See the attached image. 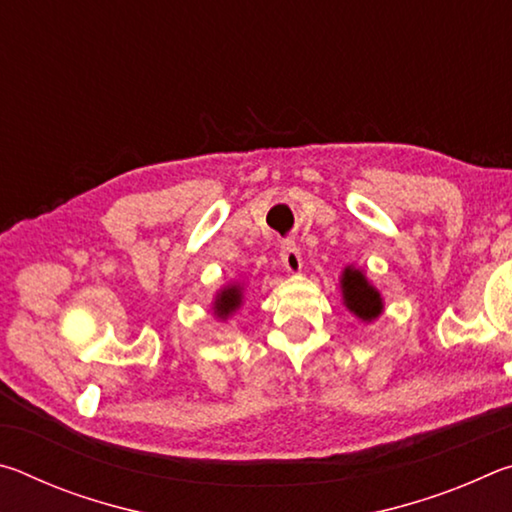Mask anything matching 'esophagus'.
Segmentation results:
<instances>
[{"mask_svg": "<svg viewBox=\"0 0 512 512\" xmlns=\"http://www.w3.org/2000/svg\"><path fill=\"white\" fill-rule=\"evenodd\" d=\"M280 257H282V264L287 268L289 273H298L302 268V255H300V248L293 244V241H284L282 250H280Z\"/></svg>", "mask_w": 512, "mask_h": 512, "instance_id": "esophagus-1", "label": "esophagus"}]
</instances>
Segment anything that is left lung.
I'll return each instance as SVG.
<instances>
[{"label": "left lung", "instance_id": "left-lung-1", "mask_svg": "<svg viewBox=\"0 0 512 512\" xmlns=\"http://www.w3.org/2000/svg\"><path fill=\"white\" fill-rule=\"evenodd\" d=\"M343 298L350 311L363 320H372L381 314L379 293L370 287L361 271L345 268L343 273Z\"/></svg>", "mask_w": 512, "mask_h": 512}]
</instances>
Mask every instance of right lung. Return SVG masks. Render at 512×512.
Wrapping results in <instances>:
<instances>
[{
    "label": "right lung",
    "instance_id": "right-lung-1",
    "mask_svg": "<svg viewBox=\"0 0 512 512\" xmlns=\"http://www.w3.org/2000/svg\"><path fill=\"white\" fill-rule=\"evenodd\" d=\"M241 302V291L237 287H230L221 291V296L216 298V314L228 316L230 311H235Z\"/></svg>",
    "mask_w": 512,
    "mask_h": 512
}]
</instances>
